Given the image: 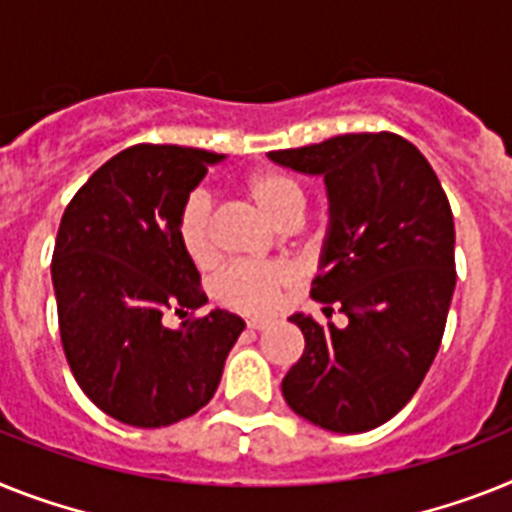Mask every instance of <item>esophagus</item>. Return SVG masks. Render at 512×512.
Returning <instances> with one entry per match:
<instances>
[{"mask_svg":"<svg viewBox=\"0 0 512 512\" xmlns=\"http://www.w3.org/2000/svg\"><path fill=\"white\" fill-rule=\"evenodd\" d=\"M247 328L263 330V328H268V320H260V317H249V320H247Z\"/></svg>","mask_w":512,"mask_h":512,"instance_id":"1","label":"esophagus"}]
</instances>
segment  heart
Segmentation results:
<instances>
[{"instance_id":"b5f03b06","label":"heart","mask_w":512,"mask_h":512,"mask_svg":"<svg viewBox=\"0 0 512 512\" xmlns=\"http://www.w3.org/2000/svg\"><path fill=\"white\" fill-rule=\"evenodd\" d=\"M244 190L252 203L263 210L273 223H283L289 216H302L304 192L286 174L255 171L244 179ZM176 236L192 263L205 268L216 260L213 239V203L205 192H192L176 216ZM299 268L289 260L278 263H234L223 268L213 281V294L221 304L244 315H270L283 302V294L296 286Z\"/></svg>"}]
</instances>
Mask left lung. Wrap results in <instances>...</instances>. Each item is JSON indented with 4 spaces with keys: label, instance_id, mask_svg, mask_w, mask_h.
I'll return each instance as SVG.
<instances>
[{
    "label": "left lung",
    "instance_id": "8db88e82",
    "mask_svg": "<svg viewBox=\"0 0 512 512\" xmlns=\"http://www.w3.org/2000/svg\"><path fill=\"white\" fill-rule=\"evenodd\" d=\"M270 161L325 179L330 226L312 299L346 328L296 312L302 359L283 377L296 414L330 432H367L411 401L440 349L455 289V226L427 158L393 132L273 150Z\"/></svg>",
    "mask_w": 512,
    "mask_h": 512
}]
</instances>
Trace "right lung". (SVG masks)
Masks as SVG:
<instances>
[{
  "label": "right lung",
  "instance_id": "add662e5",
  "mask_svg": "<svg viewBox=\"0 0 512 512\" xmlns=\"http://www.w3.org/2000/svg\"><path fill=\"white\" fill-rule=\"evenodd\" d=\"M218 153L132 145L77 190L59 223L51 281L64 356L103 414L130 427H169L213 398L242 317L213 309L176 236V216Z\"/></svg>",
  "mask_w": 512,
  "mask_h": 512
}]
</instances>
